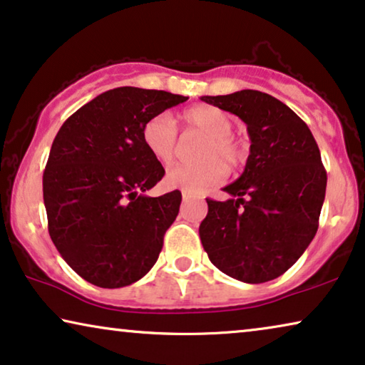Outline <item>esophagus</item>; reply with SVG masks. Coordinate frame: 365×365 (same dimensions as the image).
Instances as JSON below:
<instances>
[{
    "instance_id": "esophagus-1",
    "label": "esophagus",
    "mask_w": 365,
    "mask_h": 365,
    "mask_svg": "<svg viewBox=\"0 0 365 365\" xmlns=\"http://www.w3.org/2000/svg\"><path fill=\"white\" fill-rule=\"evenodd\" d=\"M182 198H183V202H187V200L192 198V195L187 193V192H183V193H182Z\"/></svg>"
}]
</instances>
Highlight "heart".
<instances>
[{
  "instance_id": "obj_1",
  "label": "heart",
  "mask_w": 365,
  "mask_h": 365,
  "mask_svg": "<svg viewBox=\"0 0 365 365\" xmlns=\"http://www.w3.org/2000/svg\"><path fill=\"white\" fill-rule=\"evenodd\" d=\"M185 135L205 137L198 148L197 165H173L168 168L165 182L168 187L187 193H202L225 180L227 165L236 167L243 162L245 150L232 135L233 120L227 112L217 107H193L180 115ZM142 142L157 162L170 163L178 152V130L167 112L153 115L142 127Z\"/></svg>"
}]
</instances>
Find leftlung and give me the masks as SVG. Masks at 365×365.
<instances>
[{"label": "left lung", "mask_w": 365, "mask_h": 365, "mask_svg": "<svg viewBox=\"0 0 365 365\" xmlns=\"http://www.w3.org/2000/svg\"><path fill=\"white\" fill-rule=\"evenodd\" d=\"M202 101L238 115L251 138L245 172L223 190L227 202L207 198L200 240L225 274L243 283L278 278L314 238L327 173L306 122L259 91L205 96Z\"/></svg>", "instance_id": "8db88e82"}]
</instances>
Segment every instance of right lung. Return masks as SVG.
Masks as SVG:
<instances>
[{"mask_svg": "<svg viewBox=\"0 0 365 365\" xmlns=\"http://www.w3.org/2000/svg\"><path fill=\"white\" fill-rule=\"evenodd\" d=\"M187 99L117 87L76 110L56 135L43 173L49 236L91 284L129 286L155 264L182 193L143 195L165 170L143 145L142 127Z\"/></svg>", "mask_w": 365, "mask_h": 365, "instance_id": "add662e5", "label": "right lung"}]
</instances>
